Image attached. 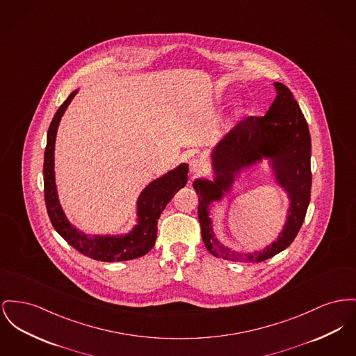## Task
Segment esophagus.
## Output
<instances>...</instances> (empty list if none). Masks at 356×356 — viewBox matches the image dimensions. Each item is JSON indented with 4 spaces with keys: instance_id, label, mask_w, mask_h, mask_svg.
Masks as SVG:
<instances>
[{
    "instance_id": "esophagus-1",
    "label": "esophagus",
    "mask_w": 356,
    "mask_h": 356,
    "mask_svg": "<svg viewBox=\"0 0 356 356\" xmlns=\"http://www.w3.org/2000/svg\"><path fill=\"white\" fill-rule=\"evenodd\" d=\"M204 168H206V163H204L203 160H199V159H193V160H191V163H189V172H191L192 175H199V173H202V172L204 170Z\"/></svg>"
}]
</instances>
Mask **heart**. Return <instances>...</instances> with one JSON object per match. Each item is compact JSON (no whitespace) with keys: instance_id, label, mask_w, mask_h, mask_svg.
<instances>
[{"instance_id":"obj_1","label":"heart","mask_w":356,"mask_h":356,"mask_svg":"<svg viewBox=\"0 0 356 356\" xmlns=\"http://www.w3.org/2000/svg\"><path fill=\"white\" fill-rule=\"evenodd\" d=\"M242 111H243V104H242V102H238L236 106H235V108H234V114L239 115Z\"/></svg>"}]
</instances>
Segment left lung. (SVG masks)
<instances>
[{
	"instance_id": "8db88e82",
	"label": "left lung",
	"mask_w": 356,
	"mask_h": 356,
	"mask_svg": "<svg viewBox=\"0 0 356 356\" xmlns=\"http://www.w3.org/2000/svg\"><path fill=\"white\" fill-rule=\"evenodd\" d=\"M275 99L265 117H249L234 126L211 150L212 179L199 177L193 188L199 196V222L206 249L218 258L262 262L285 250L301 229L311 200V134L292 91L274 82ZM266 161L273 181L290 200L287 219L277 239L262 251L238 253L218 242L211 227L210 206L229 194L242 171Z\"/></svg>"
}]
</instances>
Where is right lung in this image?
Masks as SVG:
<instances>
[{
	"instance_id": "1",
	"label": "right lung",
	"mask_w": 356,
	"mask_h": 356,
	"mask_svg": "<svg viewBox=\"0 0 356 356\" xmlns=\"http://www.w3.org/2000/svg\"><path fill=\"white\" fill-rule=\"evenodd\" d=\"M79 88L74 90L54 115L47 133L44 152V199L52 226L64 239L84 255L104 262H121L145 255L156 243L157 222L172 196L188 180V164L181 163L165 175L152 180L136 203V225L120 234H86L74 226L60 204L55 179V143L62 117Z\"/></svg>"
}]
</instances>
